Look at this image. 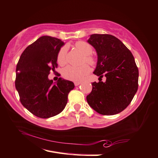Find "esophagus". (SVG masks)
I'll return each instance as SVG.
<instances>
[{"mask_svg": "<svg viewBox=\"0 0 158 158\" xmlns=\"http://www.w3.org/2000/svg\"><path fill=\"white\" fill-rule=\"evenodd\" d=\"M74 85H75V86H77V85H79L81 84V83L79 82V81H74Z\"/></svg>", "mask_w": 158, "mask_h": 158, "instance_id": "obj_1", "label": "esophagus"}]
</instances>
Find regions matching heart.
Wrapping results in <instances>:
<instances>
[{"label":"heart","mask_w":158,"mask_h":158,"mask_svg":"<svg viewBox=\"0 0 158 158\" xmlns=\"http://www.w3.org/2000/svg\"><path fill=\"white\" fill-rule=\"evenodd\" d=\"M74 45L77 49L84 55V63L86 62L91 65H94L96 64L95 59L91 55L93 52V48L88 43L84 41H77ZM67 51L68 47L66 45H64L59 50L58 54H57V61L60 65H63L66 64ZM90 68L86 64L83 65L82 66L80 67L68 65L62 70V76L68 80L79 81H81L85 76H87L90 73Z\"/></svg>","instance_id":"obj_1"}]
</instances>
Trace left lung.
<instances>
[{
    "instance_id": "1",
    "label": "left lung",
    "mask_w": 158,
    "mask_h": 158,
    "mask_svg": "<svg viewBox=\"0 0 158 158\" xmlns=\"http://www.w3.org/2000/svg\"><path fill=\"white\" fill-rule=\"evenodd\" d=\"M88 42L97 54L93 73L99 79L106 77L105 82L92 84L93 89L86 97L88 104L103 115L119 113L130 104L138 88L139 71L133 55L110 34H91Z\"/></svg>"
}]
</instances>
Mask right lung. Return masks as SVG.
Listing matches in <instances>:
<instances>
[{
    "label": "right lung",
    "mask_w": 158,
    "mask_h": 158,
    "mask_svg": "<svg viewBox=\"0 0 158 158\" xmlns=\"http://www.w3.org/2000/svg\"><path fill=\"white\" fill-rule=\"evenodd\" d=\"M64 45L61 40L43 36L27 46L16 65L15 86L22 105L40 118L59 114L68 102L74 83L59 78L56 84L48 79L57 68V54Z\"/></svg>",
    "instance_id": "1"
}]
</instances>
